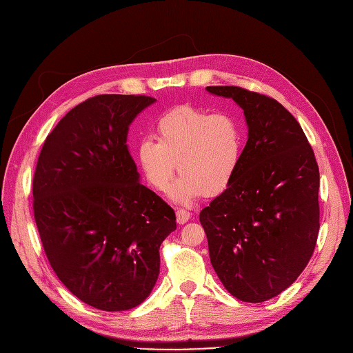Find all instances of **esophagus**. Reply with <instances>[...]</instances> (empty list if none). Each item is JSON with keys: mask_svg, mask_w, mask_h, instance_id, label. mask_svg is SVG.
I'll use <instances>...</instances> for the list:
<instances>
[{"mask_svg": "<svg viewBox=\"0 0 353 353\" xmlns=\"http://www.w3.org/2000/svg\"><path fill=\"white\" fill-rule=\"evenodd\" d=\"M190 218H191V216H190V212H187V210H184V209L176 210V222L179 223V225H184L185 222H188Z\"/></svg>", "mask_w": 353, "mask_h": 353, "instance_id": "1", "label": "esophagus"}]
</instances>
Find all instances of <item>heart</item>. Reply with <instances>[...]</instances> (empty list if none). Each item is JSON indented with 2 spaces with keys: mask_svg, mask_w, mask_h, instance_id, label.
<instances>
[{
  "mask_svg": "<svg viewBox=\"0 0 353 353\" xmlns=\"http://www.w3.org/2000/svg\"><path fill=\"white\" fill-rule=\"evenodd\" d=\"M156 141L143 138L137 162L147 183L159 191L170 185L175 169L181 172L170 191L175 201L188 205L203 193L225 190L236 176L243 154V131L228 113H208L179 105L154 123Z\"/></svg>",
  "mask_w": 353,
  "mask_h": 353,
  "instance_id": "1",
  "label": "heart"
}]
</instances>
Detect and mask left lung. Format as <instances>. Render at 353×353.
<instances>
[{
  "instance_id": "1",
  "label": "left lung",
  "mask_w": 353,
  "mask_h": 353,
  "mask_svg": "<svg viewBox=\"0 0 353 353\" xmlns=\"http://www.w3.org/2000/svg\"><path fill=\"white\" fill-rule=\"evenodd\" d=\"M243 109L248 143L236 176L200 212L210 263L223 287L259 303L292 285L319 231V170L293 114L263 94L206 87Z\"/></svg>"
}]
</instances>
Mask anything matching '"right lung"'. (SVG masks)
<instances>
[{"label":"right lung","mask_w":353,"mask_h":353,"mask_svg":"<svg viewBox=\"0 0 353 353\" xmlns=\"http://www.w3.org/2000/svg\"><path fill=\"white\" fill-rule=\"evenodd\" d=\"M156 99L104 94L73 108L42 145L34 215L51 268L101 311H128L152 293L160 244L175 212L140 183L128 148L135 117Z\"/></svg>","instance_id":"add662e5"}]
</instances>
